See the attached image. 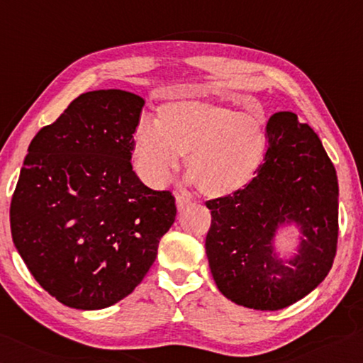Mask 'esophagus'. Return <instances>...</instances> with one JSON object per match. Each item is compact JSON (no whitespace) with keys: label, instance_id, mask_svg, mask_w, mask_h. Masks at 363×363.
<instances>
[{"label":"esophagus","instance_id":"esophagus-1","mask_svg":"<svg viewBox=\"0 0 363 363\" xmlns=\"http://www.w3.org/2000/svg\"><path fill=\"white\" fill-rule=\"evenodd\" d=\"M175 202H177L178 211H183V208L191 204V199H189V196H186L185 193H177L175 194Z\"/></svg>","mask_w":363,"mask_h":363}]
</instances>
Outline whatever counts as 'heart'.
Listing matches in <instances>:
<instances>
[{
  "mask_svg": "<svg viewBox=\"0 0 363 363\" xmlns=\"http://www.w3.org/2000/svg\"><path fill=\"white\" fill-rule=\"evenodd\" d=\"M268 151L263 111L182 99L157 110L156 125L142 124L132 146L133 164L150 186H164L186 155L185 167L201 193L223 198L249 185Z\"/></svg>",
  "mask_w": 363,
  "mask_h": 363,
  "instance_id": "b5f03b06",
  "label": "heart"
}]
</instances>
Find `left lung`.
<instances>
[{
  "label": "left lung",
  "mask_w": 363,
  "mask_h": 363,
  "mask_svg": "<svg viewBox=\"0 0 363 363\" xmlns=\"http://www.w3.org/2000/svg\"><path fill=\"white\" fill-rule=\"evenodd\" d=\"M268 151L249 185L207 201L208 266L228 300L277 311L311 294L332 269L338 242V178L320 138L291 111L272 114ZM303 234L297 255L275 252L281 225Z\"/></svg>",
  "instance_id": "obj_1"
}]
</instances>
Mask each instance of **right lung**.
I'll return each instance as SVG.
<instances>
[{"instance_id": "1", "label": "right lung", "mask_w": 363, "mask_h": 363, "mask_svg": "<svg viewBox=\"0 0 363 363\" xmlns=\"http://www.w3.org/2000/svg\"><path fill=\"white\" fill-rule=\"evenodd\" d=\"M143 105L119 89L81 94L28 146L11 201L12 240L36 282L68 308L104 309L130 295L175 221L172 193L132 170Z\"/></svg>"}]
</instances>
